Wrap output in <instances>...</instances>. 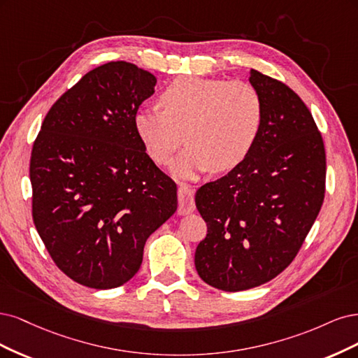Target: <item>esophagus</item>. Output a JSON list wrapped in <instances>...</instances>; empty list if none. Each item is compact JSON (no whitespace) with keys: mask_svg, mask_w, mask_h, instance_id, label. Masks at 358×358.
Returning <instances> with one entry per match:
<instances>
[{"mask_svg":"<svg viewBox=\"0 0 358 358\" xmlns=\"http://www.w3.org/2000/svg\"><path fill=\"white\" fill-rule=\"evenodd\" d=\"M178 214L186 215L194 211V189L189 184H181L178 187Z\"/></svg>","mask_w":358,"mask_h":358,"instance_id":"esophagus-1","label":"esophagus"}]
</instances>
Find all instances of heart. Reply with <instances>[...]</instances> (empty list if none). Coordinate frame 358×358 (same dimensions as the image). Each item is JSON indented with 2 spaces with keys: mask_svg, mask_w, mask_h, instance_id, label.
Segmentation results:
<instances>
[{
  "mask_svg": "<svg viewBox=\"0 0 358 358\" xmlns=\"http://www.w3.org/2000/svg\"><path fill=\"white\" fill-rule=\"evenodd\" d=\"M160 103L164 110L136 111L135 132L157 164H168L186 135L189 145L171 166L180 178H193L211 166L234 168L257 140L263 106L250 83L180 77L162 92Z\"/></svg>",
  "mask_w": 358,
  "mask_h": 358,
  "instance_id": "obj_1",
  "label": "heart"
}]
</instances>
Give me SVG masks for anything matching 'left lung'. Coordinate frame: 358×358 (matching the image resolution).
I'll list each match as a JSON object with an SVG mask.
<instances>
[{
	"mask_svg": "<svg viewBox=\"0 0 358 358\" xmlns=\"http://www.w3.org/2000/svg\"><path fill=\"white\" fill-rule=\"evenodd\" d=\"M263 117L247 157L194 196L208 226L194 252L201 278L223 292L273 280L293 262L324 201L326 152L303 101L250 70Z\"/></svg>",
	"mask_w": 358,
	"mask_h": 358,
	"instance_id": "obj_1",
	"label": "left lung"
}]
</instances>
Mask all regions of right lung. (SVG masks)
Masks as SVG:
<instances>
[{
  "label": "right lung",
  "mask_w": 358,
  "mask_h": 358,
  "mask_svg": "<svg viewBox=\"0 0 358 358\" xmlns=\"http://www.w3.org/2000/svg\"><path fill=\"white\" fill-rule=\"evenodd\" d=\"M156 82L124 61L95 68L53 103L32 147L34 224L56 266L96 290L128 282L177 211V184L134 126Z\"/></svg>",
  "instance_id": "right-lung-1"
}]
</instances>
